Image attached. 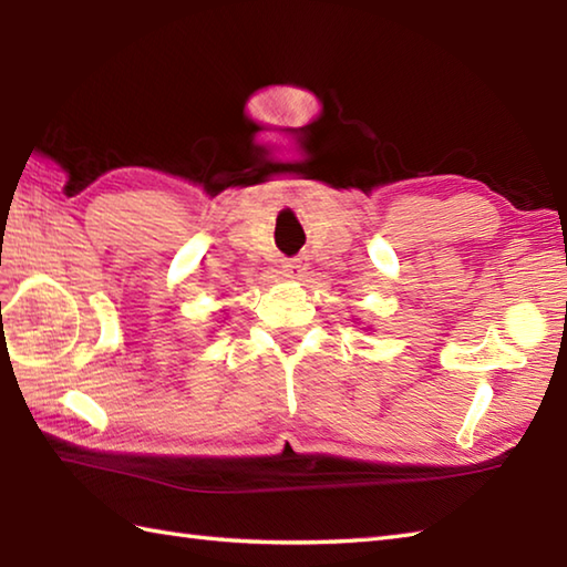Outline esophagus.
Returning <instances> with one entry per match:
<instances>
[{
	"instance_id": "1",
	"label": "esophagus",
	"mask_w": 567,
	"mask_h": 567,
	"mask_svg": "<svg viewBox=\"0 0 567 567\" xmlns=\"http://www.w3.org/2000/svg\"><path fill=\"white\" fill-rule=\"evenodd\" d=\"M282 272H285L287 277H292V280H302L305 272H307V262H305L302 258H290V260H285V265H282Z\"/></svg>"
}]
</instances>
